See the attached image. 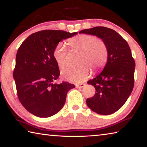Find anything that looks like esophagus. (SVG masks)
Wrapping results in <instances>:
<instances>
[{
  "mask_svg": "<svg viewBox=\"0 0 147 147\" xmlns=\"http://www.w3.org/2000/svg\"><path fill=\"white\" fill-rule=\"evenodd\" d=\"M86 86V84H76V88H84V86Z\"/></svg>",
  "mask_w": 147,
  "mask_h": 147,
  "instance_id": "esophagus-1",
  "label": "esophagus"
}]
</instances>
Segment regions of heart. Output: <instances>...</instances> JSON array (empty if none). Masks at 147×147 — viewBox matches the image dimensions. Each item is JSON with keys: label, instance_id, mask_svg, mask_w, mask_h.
Here are the masks:
<instances>
[{"label": "heart", "instance_id": "b5f03b06", "mask_svg": "<svg viewBox=\"0 0 147 147\" xmlns=\"http://www.w3.org/2000/svg\"><path fill=\"white\" fill-rule=\"evenodd\" d=\"M67 42L72 49L81 52L80 63L82 64L62 69L61 76L65 80L72 83H81L90 74V69L87 64L94 71H98L105 65L108 52L105 43L100 39L92 35L80 34L69 39ZM67 54L66 45L63 42H59L53 52L54 58L59 67H63L65 65Z\"/></svg>", "mask_w": 147, "mask_h": 147}]
</instances>
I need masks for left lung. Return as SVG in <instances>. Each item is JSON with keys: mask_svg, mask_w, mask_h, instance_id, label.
Wrapping results in <instances>:
<instances>
[{"mask_svg": "<svg viewBox=\"0 0 147 147\" xmlns=\"http://www.w3.org/2000/svg\"><path fill=\"white\" fill-rule=\"evenodd\" d=\"M79 34L96 36L108 49V59L103 71L88 82L94 87L96 93L87 99L86 103L96 113L110 115L124 105L133 90L136 63L130 48L121 35L107 27L82 30Z\"/></svg>", "mask_w": 147, "mask_h": 147, "instance_id": "1", "label": "left lung"}]
</instances>
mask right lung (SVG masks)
<instances>
[{
    "label": "right lung",
    "instance_id": "right-lung-1",
    "mask_svg": "<svg viewBox=\"0 0 147 147\" xmlns=\"http://www.w3.org/2000/svg\"><path fill=\"white\" fill-rule=\"evenodd\" d=\"M78 32L45 30L29 36L17 51L13 76L17 96L24 108L38 117H49L63 108L74 84H53L60 74L53 56L62 39Z\"/></svg>",
    "mask_w": 147,
    "mask_h": 147
}]
</instances>
